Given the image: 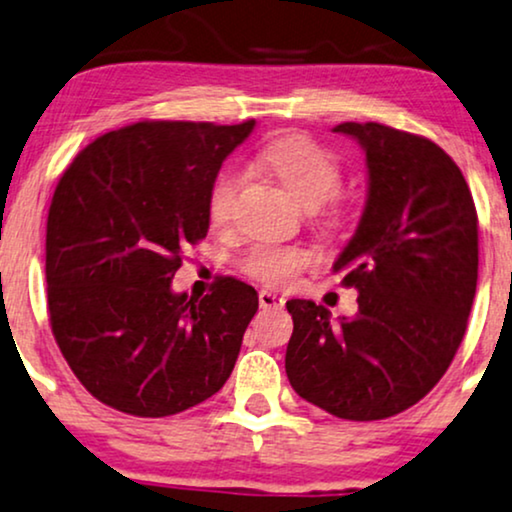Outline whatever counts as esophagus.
Segmentation results:
<instances>
[{"instance_id":"1","label":"esophagus","mask_w":512,"mask_h":512,"mask_svg":"<svg viewBox=\"0 0 512 512\" xmlns=\"http://www.w3.org/2000/svg\"><path fill=\"white\" fill-rule=\"evenodd\" d=\"M283 302L286 300L274 295L271 290H260V307L262 309H278V307H283Z\"/></svg>"}]
</instances>
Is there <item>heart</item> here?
<instances>
[{"mask_svg": "<svg viewBox=\"0 0 512 512\" xmlns=\"http://www.w3.org/2000/svg\"><path fill=\"white\" fill-rule=\"evenodd\" d=\"M255 167L262 177L274 181L304 208L333 203V193L342 181L338 158L304 134H283L271 139L255 155ZM238 177L219 172L208 193V217L215 226L229 224L234 212ZM314 262V252L304 245H257L243 257L241 267L264 286H293L302 269Z\"/></svg>", "mask_w": 512, "mask_h": 512, "instance_id": "heart-1", "label": "heart"}]
</instances>
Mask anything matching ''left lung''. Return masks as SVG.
<instances>
[{
    "instance_id": "left-lung-1",
    "label": "left lung",
    "mask_w": 512,
    "mask_h": 512,
    "mask_svg": "<svg viewBox=\"0 0 512 512\" xmlns=\"http://www.w3.org/2000/svg\"><path fill=\"white\" fill-rule=\"evenodd\" d=\"M333 132L366 153L368 196L333 264L359 312L331 321L288 300L286 373L309 404L345 420H383L418 404L461 345L477 288V210L463 172L435 141L378 122Z\"/></svg>"
}]
</instances>
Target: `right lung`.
<instances>
[{"label": "right lung", "mask_w": 512, "mask_h": 512, "mask_svg": "<svg viewBox=\"0 0 512 512\" xmlns=\"http://www.w3.org/2000/svg\"><path fill=\"white\" fill-rule=\"evenodd\" d=\"M241 125L144 120L94 139L58 181L47 219V302L56 345L87 392L163 418L222 390L257 290L219 276L174 293L181 257L208 236V193Z\"/></svg>", "instance_id": "obj_1"}]
</instances>
